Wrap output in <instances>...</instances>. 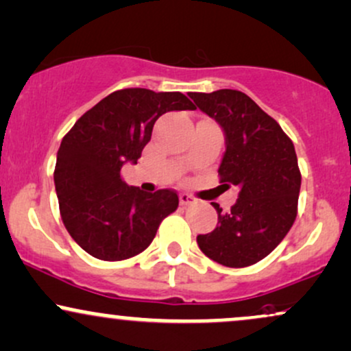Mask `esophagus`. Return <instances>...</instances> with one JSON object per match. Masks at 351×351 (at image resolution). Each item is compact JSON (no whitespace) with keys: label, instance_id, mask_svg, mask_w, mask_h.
<instances>
[{"label":"esophagus","instance_id":"esophagus-1","mask_svg":"<svg viewBox=\"0 0 351 351\" xmlns=\"http://www.w3.org/2000/svg\"><path fill=\"white\" fill-rule=\"evenodd\" d=\"M194 202H197L196 197L189 196V194H186V193L180 194V204L181 206H189V204H194Z\"/></svg>","mask_w":351,"mask_h":351}]
</instances>
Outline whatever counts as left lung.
Instances as JSON below:
<instances>
[{
  "label": "left lung",
  "instance_id": "obj_1",
  "mask_svg": "<svg viewBox=\"0 0 351 351\" xmlns=\"http://www.w3.org/2000/svg\"><path fill=\"white\" fill-rule=\"evenodd\" d=\"M188 95L222 128L226 152L217 171L223 186H239L229 213L213 202L217 227L197 235V245L223 267H250L281 243L296 219L301 189L296 150L281 125L245 93Z\"/></svg>",
  "mask_w": 351,
  "mask_h": 351
}]
</instances>
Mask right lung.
I'll return each instance as SVG.
<instances>
[{
  "label": "right lung",
  "mask_w": 351,
  "mask_h": 351,
  "mask_svg": "<svg viewBox=\"0 0 351 351\" xmlns=\"http://www.w3.org/2000/svg\"><path fill=\"white\" fill-rule=\"evenodd\" d=\"M194 109L183 93L114 91L75 122L57 152L53 181L63 226L84 252L104 261L138 255L178 208L171 189L145 193L121 178L137 163L165 112Z\"/></svg>",
  "instance_id": "add662e5"
}]
</instances>
